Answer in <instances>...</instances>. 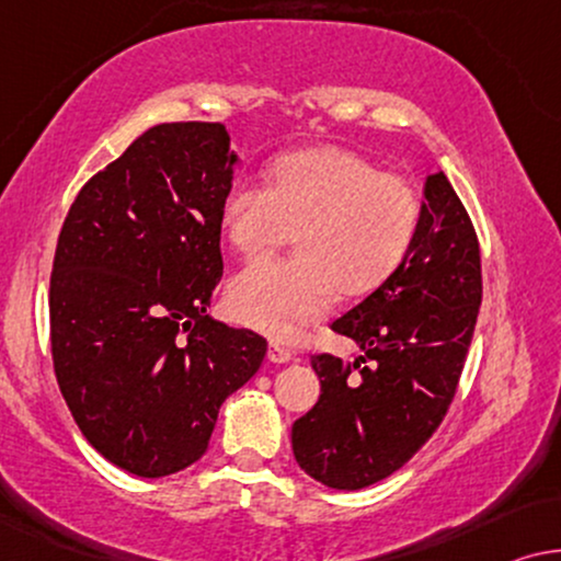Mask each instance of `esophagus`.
<instances>
[{
	"instance_id": "esophagus-1",
	"label": "esophagus",
	"mask_w": 561,
	"mask_h": 561,
	"mask_svg": "<svg viewBox=\"0 0 561 561\" xmlns=\"http://www.w3.org/2000/svg\"><path fill=\"white\" fill-rule=\"evenodd\" d=\"M266 356H270L272 363H289L291 358H295V353H291L289 348H284V345H279V343H272Z\"/></svg>"
}]
</instances>
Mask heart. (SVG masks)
I'll list each match as a JSON object with an SVG mask.
<instances>
[{
    "label": "heart",
    "mask_w": 561,
    "mask_h": 561,
    "mask_svg": "<svg viewBox=\"0 0 561 561\" xmlns=\"http://www.w3.org/2000/svg\"><path fill=\"white\" fill-rule=\"evenodd\" d=\"M220 228L243 256H259L295 231V256L259 259L228 282L236 322L291 337L322 318L335 291L360 297L404 262L422 218L420 193L343 147L282 154L270 187L233 180L220 201Z\"/></svg>",
    "instance_id": "1"
}]
</instances>
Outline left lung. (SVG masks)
<instances>
[{"mask_svg":"<svg viewBox=\"0 0 561 561\" xmlns=\"http://www.w3.org/2000/svg\"><path fill=\"white\" fill-rule=\"evenodd\" d=\"M480 297L476 228L435 172L404 262L333 322L363 356H312L320 399L291 424L299 468L335 491H360L412 460L453 404Z\"/></svg>","mask_w":561,"mask_h":561,"instance_id":"8db88e82","label":"left lung"}]
</instances>
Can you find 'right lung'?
I'll return each mask as SVG.
<instances>
[{
	"instance_id": "obj_1",
	"label": "right lung",
	"mask_w": 561,
	"mask_h": 561,
	"mask_svg": "<svg viewBox=\"0 0 561 561\" xmlns=\"http://www.w3.org/2000/svg\"><path fill=\"white\" fill-rule=\"evenodd\" d=\"M224 124H157L93 175L60 228L50 277L53 366L83 437L131 476L201 460L218 409L266 356L213 320L224 274Z\"/></svg>"
}]
</instances>
